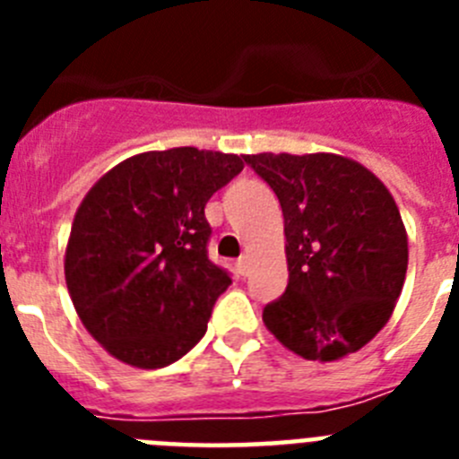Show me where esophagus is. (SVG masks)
<instances>
[{
	"instance_id": "34e87169",
	"label": "esophagus",
	"mask_w": 459,
	"mask_h": 459,
	"mask_svg": "<svg viewBox=\"0 0 459 459\" xmlns=\"http://www.w3.org/2000/svg\"><path fill=\"white\" fill-rule=\"evenodd\" d=\"M237 271L241 275H248L250 273V257H248V255H243V257H238Z\"/></svg>"
}]
</instances>
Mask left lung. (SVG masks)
Masks as SVG:
<instances>
[{
  "instance_id": "obj_1",
  "label": "left lung",
  "mask_w": 459,
  "mask_h": 459,
  "mask_svg": "<svg viewBox=\"0 0 459 459\" xmlns=\"http://www.w3.org/2000/svg\"><path fill=\"white\" fill-rule=\"evenodd\" d=\"M285 216L290 282L266 328L301 359L331 363L366 347L391 319L409 262L391 190L340 153H253Z\"/></svg>"
}]
</instances>
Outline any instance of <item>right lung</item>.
Masks as SVG:
<instances>
[{"label": "right lung", "instance_id": "obj_1", "mask_svg": "<svg viewBox=\"0 0 459 459\" xmlns=\"http://www.w3.org/2000/svg\"><path fill=\"white\" fill-rule=\"evenodd\" d=\"M243 156L177 147L126 158L80 202L64 275L80 322L109 356L156 370L206 333L230 275L206 257L211 195Z\"/></svg>", "mask_w": 459, "mask_h": 459}]
</instances>
